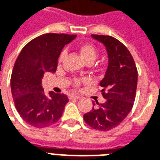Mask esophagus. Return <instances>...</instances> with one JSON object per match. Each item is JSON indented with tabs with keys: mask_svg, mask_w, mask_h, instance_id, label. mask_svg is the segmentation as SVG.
I'll use <instances>...</instances> for the list:
<instances>
[{
	"mask_svg": "<svg viewBox=\"0 0 160 160\" xmlns=\"http://www.w3.org/2000/svg\"><path fill=\"white\" fill-rule=\"evenodd\" d=\"M80 96H79V95H77V94H70L69 95V98L70 99H73V98H76V99H79V98H80Z\"/></svg>",
	"mask_w": 160,
	"mask_h": 160,
	"instance_id": "obj_1",
	"label": "esophagus"
}]
</instances>
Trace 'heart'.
Returning a JSON list of instances; mask_svg holds the SVG:
<instances>
[{
    "mask_svg": "<svg viewBox=\"0 0 160 160\" xmlns=\"http://www.w3.org/2000/svg\"><path fill=\"white\" fill-rule=\"evenodd\" d=\"M79 51H80V55L83 57V59L87 62V63L93 62L94 61L96 60L98 56L97 49L95 48V46L93 44H92L90 42H86L83 43L79 47ZM66 55L65 51H62L61 53V55L59 56V61L62 62L64 58V56ZM81 83V80L80 79H75L74 80V85L76 87H79Z\"/></svg>",
    "mask_w": 160,
    "mask_h": 160,
    "instance_id": "obj_1",
    "label": "heart"
}]
</instances>
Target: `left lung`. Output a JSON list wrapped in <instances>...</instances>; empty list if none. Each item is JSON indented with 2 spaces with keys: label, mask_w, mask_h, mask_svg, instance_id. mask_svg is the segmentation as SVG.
Wrapping results in <instances>:
<instances>
[{
  "label": "left lung",
  "mask_w": 160,
  "mask_h": 160,
  "mask_svg": "<svg viewBox=\"0 0 160 160\" xmlns=\"http://www.w3.org/2000/svg\"><path fill=\"white\" fill-rule=\"evenodd\" d=\"M94 39L106 48L109 64L99 86L105 98L104 104H93L92 111L83 116L87 125L94 129L108 131L114 128L127 118L134 105L138 72L133 56L123 43L111 36L95 35Z\"/></svg>",
  "instance_id": "1"
}]
</instances>
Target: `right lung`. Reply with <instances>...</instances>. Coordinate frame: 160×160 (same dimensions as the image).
I'll return each instance as SVG.
<instances>
[{
    "label": "right lung",
    "instance_id": "right-lung-1",
    "mask_svg": "<svg viewBox=\"0 0 160 160\" xmlns=\"http://www.w3.org/2000/svg\"><path fill=\"white\" fill-rule=\"evenodd\" d=\"M76 38L64 33H46L26 44L17 57L11 75L15 108L27 123L35 128L51 126L59 120L68 102L62 93L49 92L42 87L43 73H55L63 47Z\"/></svg>",
    "mask_w": 160,
    "mask_h": 160
}]
</instances>
